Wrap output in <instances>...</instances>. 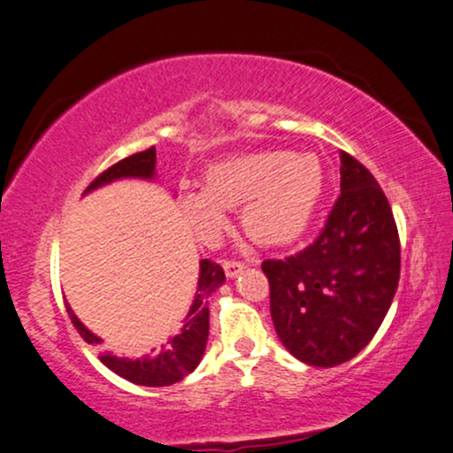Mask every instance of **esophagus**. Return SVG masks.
<instances>
[{"label":"esophagus","instance_id":"34e87169","mask_svg":"<svg viewBox=\"0 0 453 453\" xmlns=\"http://www.w3.org/2000/svg\"><path fill=\"white\" fill-rule=\"evenodd\" d=\"M222 268H225L226 277L233 279V277H237L241 270L245 268V264L239 262V260H222Z\"/></svg>","mask_w":453,"mask_h":453}]
</instances>
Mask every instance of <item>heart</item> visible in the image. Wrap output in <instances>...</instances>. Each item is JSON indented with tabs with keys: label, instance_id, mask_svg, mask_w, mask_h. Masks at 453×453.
Listing matches in <instances>:
<instances>
[{
	"label": "heart",
	"instance_id": "obj_1",
	"mask_svg": "<svg viewBox=\"0 0 453 453\" xmlns=\"http://www.w3.org/2000/svg\"><path fill=\"white\" fill-rule=\"evenodd\" d=\"M325 189V170L316 156L257 151L208 170L203 189L179 196V208L205 245H216L228 228L226 208L241 210L245 233L256 243L279 248L302 237Z\"/></svg>",
	"mask_w": 453,
	"mask_h": 453
}]
</instances>
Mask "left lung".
Masks as SVG:
<instances>
[{"label": "left lung", "mask_w": 453, "mask_h": 453, "mask_svg": "<svg viewBox=\"0 0 453 453\" xmlns=\"http://www.w3.org/2000/svg\"><path fill=\"white\" fill-rule=\"evenodd\" d=\"M279 339L310 366H337L366 348L399 283V234L370 170L342 151V196L319 237L264 260Z\"/></svg>", "instance_id": "obj_1"}]
</instances>
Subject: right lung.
Listing matches in <instances>:
<instances>
[{"label": "right lung", "instance_id": "add662e5", "mask_svg": "<svg viewBox=\"0 0 453 453\" xmlns=\"http://www.w3.org/2000/svg\"><path fill=\"white\" fill-rule=\"evenodd\" d=\"M154 168H156V148L139 151V154L128 156L125 160L111 164L110 168H105L102 174L91 180L89 187H87L83 193H89L105 183H111V180L116 179H128V176H134V179H151V176H154ZM222 283H225V270L220 268V264H216L212 260H202L199 262L197 291H196V297H193L189 314H187L185 319V325L176 337H173L166 345H164L160 354L154 357H137V360L104 354L99 360H102L111 372H116L122 379L131 380L134 385L166 387V385L183 380L187 374L197 368L199 360H202L205 351V342H208V331H210L208 297L212 296ZM66 310L74 328L79 331V334L87 343L89 345L102 343V339L96 337L91 331H87L83 322L76 319L68 303H66Z\"/></svg>", "mask_w": 453, "mask_h": 453}]
</instances>
